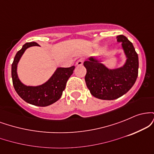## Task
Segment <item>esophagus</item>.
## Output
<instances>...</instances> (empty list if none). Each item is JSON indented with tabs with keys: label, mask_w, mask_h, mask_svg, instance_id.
<instances>
[{
	"label": "esophagus",
	"mask_w": 154,
	"mask_h": 154,
	"mask_svg": "<svg viewBox=\"0 0 154 154\" xmlns=\"http://www.w3.org/2000/svg\"><path fill=\"white\" fill-rule=\"evenodd\" d=\"M83 62H84V59H79L78 61L76 62V66H82V65L83 64Z\"/></svg>",
	"instance_id": "esophagus-1"
}]
</instances>
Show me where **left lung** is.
<instances>
[{
	"instance_id": "1",
	"label": "left lung",
	"mask_w": 154,
	"mask_h": 154,
	"mask_svg": "<svg viewBox=\"0 0 154 154\" xmlns=\"http://www.w3.org/2000/svg\"><path fill=\"white\" fill-rule=\"evenodd\" d=\"M126 56L122 66L109 69L96 58L90 57L84 62L87 69L85 80L93 96L101 100H114L131 89L138 75V56L133 45L122 35L116 37Z\"/></svg>"
}]
</instances>
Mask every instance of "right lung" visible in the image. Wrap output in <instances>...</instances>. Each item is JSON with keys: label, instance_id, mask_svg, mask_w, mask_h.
<instances>
[{"label": "right lung", "instance_id": "add662e5", "mask_svg": "<svg viewBox=\"0 0 154 154\" xmlns=\"http://www.w3.org/2000/svg\"><path fill=\"white\" fill-rule=\"evenodd\" d=\"M38 46L35 42L26 43L16 54L11 65V77L16 92L26 103L38 106H47L57 101L61 97L68 79L73 73L75 66L59 67L51 78L38 86H26L19 80L17 75V64L26 48Z\"/></svg>", "mask_w": 154, "mask_h": 154}]
</instances>
